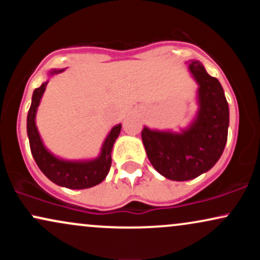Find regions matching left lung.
Listing matches in <instances>:
<instances>
[{
	"mask_svg": "<svg viewBox=\"0 0 260 260\" xmlns=\"http://www.w3.org/2000/svg\"><path fill=\"white\" fill-rule=\"evenodd\" d=\"M189 71L198 83L199 111L196 120L181 133L142 131L143 144L151 165L164 177L188 181L213 168L228 140L229 104L220 82L209 76L198 61Z\"/></svg>",
	"mask_w": 260,
	"mask_h": 260,
	"instance_id": "obj_1",
	"label": "left lung"
}]
</instances>
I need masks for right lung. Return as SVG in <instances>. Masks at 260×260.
Wrapping results in <instances>:
<instances>
[{"label": "right lung", "mask_w": 260, "mask_h": 260, "mask_svg": "<svg viewBox=\"0 0 260 260\" xmlns=\"http://www.w3.org/2000/svg\"><path fill=\"white\" fill-rule=\"evenodd\" d=\"M63 70H52L50 74L62 72ZM49 82H45L32 92L31 105L26 120V132L29 137V144L35 162L43 174L58 186L71 188V189H84L99 184L105 180L111 168V151L115 140L121 132V124H117L111 129L104 143L99 157L90 161H66L57 159L44 147L35 126V115L41 96Z\"/></svg>", "instance_id": "right-lung-1"}]
</instances>
